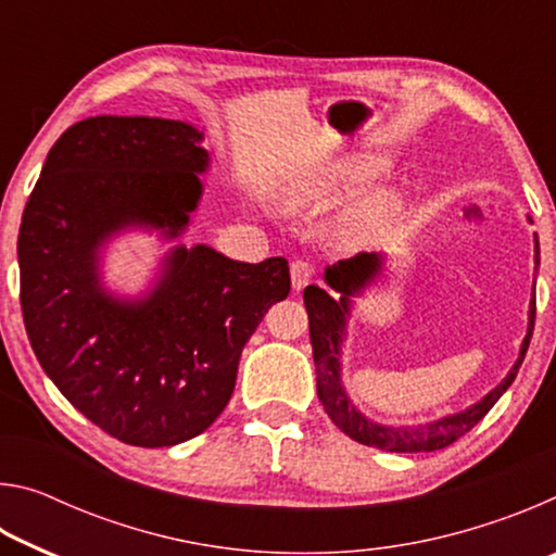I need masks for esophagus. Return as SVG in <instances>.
I'll return each mask as SVG.
<instances>
[{
	"label": "esophagus",
	"mask_w": 556,
	"mask_h": 556,
	"mask_svg": "<svg viewBox=\"0 0 556 556\" xmlns=\"http://www.w3.org/2000/svg\"><path fill=\"white\" fill-rule=\"evenodd\" d=\"M312 279H314V267L308 265V262L296 260L294 265H291V287H294L296 291L304 289Z\"/></svg>",
	"instance_id": "obj_1"
}]
</instances>
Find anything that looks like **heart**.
I'll list each match as a JSON object with an SVG mask.
<instances>
[{"label":"heart","instance_id":"heart-1","mask_svg":"<svg viewBox=\"0 0 556 556\" xmlns=\"http://www.w3.org/2000/svg\"><path fill=\"white\" fill-rule=\"evenodd\" d=\"M390 168V162L380 154L361 152L351 154L328 166L321 176H314L312 181H304L289 193V203L296 208L308 205H328L338 203L368 188L375 178H380ZM402 211V195L394 191H382L365 205L363 223L368 228H382L392 223Z\"/></svg>","mask_w":556,"mask_h":556}]
</instances>
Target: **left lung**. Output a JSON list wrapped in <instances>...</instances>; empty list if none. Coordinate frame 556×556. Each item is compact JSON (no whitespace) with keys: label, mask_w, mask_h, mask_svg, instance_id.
<instances>
[{"label":"left lung","mask_w":556,"mask_h":556,"mask_svg":"<svg viewBox=\"0 0 556 556\" xmlns=\"http://www.w3.org/2000/svg\"><path fill=\"white\" fill-rule=\"evenodd\" d=\"M540 267V240L534 235V269ZM382 271L380 252H361L351 260H341L336 265L326 267L324 279L326 285L341 293L336 298L332 291L321 287L304 289V304L308 312V333H312L314 345V365H316V392L321 400L324 409L331 417L333 425L355 441L365 446H375L382 451H394V454H419V451H437L454 444L466 431L473 429L493 404L503 397V392L510 388L517 370L525 361L527 345H530L532 328H534V287L530 299V312H527V333L522 338L520 355L513 363L510 372L505 375L501 384L485 394L483 400L470 404L464 412L446 414V417L427 421V425L414 427H392L380 425L355 407L353 400L348 397L341 375V345L348 336V318H351L353 296L361 294L365 287H370Z\"/></svg>","instance_id":"8db88e82"}]
</instances>
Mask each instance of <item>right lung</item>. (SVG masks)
Instances as JSON below:
<instances>
[{"label": "right lung", "mask_w": 556, "mask_h": 556, "mask_svg": "<svg viewBox=\"0 0 556 556\" xmlns=\"http://www.w3.org/2000/svg\"><path fill=\"white\" fill-rule=\"evenodd\" d=\"M211 168L181 119L100 115L51 147L18 228L24 326L75 409L131 446L203 434L230 402L244 343L289 294V265L174 244L142 296L102 281V250L129 230L174 242Z\"/></svg>", "instance_id": "obj_1"}]
</instances>
